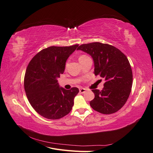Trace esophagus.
Here are the masks:
<instances>
[{
	"mask_svg": "<svg viewBox=\"0 0 153 153\" xmlns=\"http://www.w3.org/2000/svg\"><path fill=\"white\" fill-rule=\"evenodd\" d=\"M79 91H80V93L84 94V93H85V92H86V89H84V88H80V89H79Z\"/></svg>",
	"mask_w": 153,
	"mask_h": 153,
	"instance_id": "34e87169",
	"label": "esophagus"
}]
</instances>
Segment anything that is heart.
Here are the masks:
<instances>
[{"mask_svg": "<svg viewBox=\"0 0 153 153\" xmlns=\"http://www.w3.org/2000/svg\"><path fill=\"white\" fill-rule=\"evenodd\" d=\"M83 56H84V55H83ZM81 57H82V56H81Z\"/></svg>", "mask_w": 153, "mask_h": 153, "instance_id": "1", "label": "heart"}]
</instances>
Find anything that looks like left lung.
Instances as JSON below:
<instances>
[{
	"mask_svg": "<svg viewBox=\"0 0 153 153\" xmlns=\"http://www.w3.org/2000/svg\"><path fill=\"white\" fill-rule=\"evenodd\" d=\"M77 50L91 55L94 74L105 81L102 90H92L95 96L91 106L103 114L117 112L126 103L131 90L133 74L128 58L117 48L99 42L82 45Z\"/></svg>",
	"mask_w": 153,
	"mask_h": 153,
	"instance_id": "left-lung-1",
	"label": "left lung"
}]
</instances>
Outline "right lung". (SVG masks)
Here are the masks:
<instances>
[{
  "label": "right lung",
  "instance_id": "1",
  "mask_svg": "<svg viewBox=\"0 0 153 153\" xmlns=\"http://www.w3.org/2000/svg\"><path fill=\"white\" fill-rule=\"evenodd\" d=\"M78 45L70 47H50L37 53L27 68L24 88L33 108L41 116L59 119L68 114L79 92L77 87L66 90L57 79L63 74L68 57Z\"/></svg>",
  "mask_w": 153,
  "mask_h": 153
}]
</instances>
